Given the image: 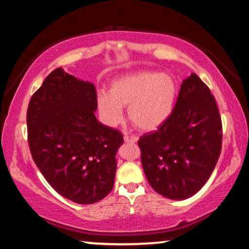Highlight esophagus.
Returning a JSON list of instances; mask_svg holds the SVG:
<instances>
[{
  "label": "esophagus",
  "mask_w": 249,
  "mask_h": 249,
  "mask_svg": "<svg viewBox=\"0 0 249 249\" xmlns=\"http://www.w3.org/2000/svg\"><path fill=\"white\" fill-rule=\"evenodd\" d=\"M125 142H130V143H135L138 141V138L134 137V135H125L124 137Z\"/></svg>",
  "instance_id": "esophagus-1"
}]
</instances>
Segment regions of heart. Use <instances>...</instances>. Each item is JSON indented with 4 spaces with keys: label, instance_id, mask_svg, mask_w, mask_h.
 <instances>
[{
    "label": "heart",
    "instance_id": "1",
    "mask_svg": "<svg viewBox=\"0 0 249 249\" xmlns=\"http://www.w3.org/2000/svg\"><path fill=\"white\" fill-rule=\"evenodd\" d=\"M178 94V83L172 75L139 71L114 79L109 94H98L97 105L102 121L109 126L122 121V108H128V118L135 126L154 131L171 116Z\"/></svg>",
    "mask_w": 249,
    "mask_h": 249
}]
</instances>
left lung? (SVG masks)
Segmentation results:
<instances>
[{"instance_id": "8db88e82", "label": "left lung", "mask_w": 249, "mask_h": 249, "mask_svg": "<svg viewBox=\"0 0 249 249\" xmlns=\"http://www.w3.org/2000/svg\"><path fill=\"white\" fill-rule=\"evenodd\" d=\"M138 144L155 191L174 200L194 196L210 178L222 148L221 116L208 86L196 74L185 78L167 121Z\"/></svg>"}]
</instances>
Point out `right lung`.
<instances>
[{
    "instance_id": "right-lung-1",
    "label": "right lung",
    "mask_w": 249,
    "mask_h": 249,
    "mask_svg": "<svg viewBox=\"0 0 249 249\" xmlns=\"http://www.w3.org/2000/svg\"><path fill=\"white\" fill-rule=\"evenodd\" d=\"M97 91L90 82L54 69L27 109L28 144L43 177L77 204L104 199L114 187L119 131L98 122Z\"/></svg>"
}]
</instances>
